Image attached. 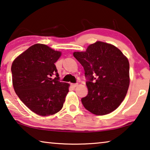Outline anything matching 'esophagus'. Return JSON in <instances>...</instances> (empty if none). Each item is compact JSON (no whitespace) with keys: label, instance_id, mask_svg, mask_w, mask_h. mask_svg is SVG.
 <instances>
[{"label":"esophagus","instance_id":"34e87169","mask_svg":"<svg viewBox=\"0 0 150 150\" xmlns=\"http://www.w3.org/2000/svg\"><path fill=\"white\" fill-rule=\"evenodd\" d=\"M71 86L73 87V88H75L78 86V83H71Z\"/></svg>","mask_w":150,"mask_h":150}]
</instances>
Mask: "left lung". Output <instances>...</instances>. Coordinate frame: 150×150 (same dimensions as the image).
<instances>
[{"mask_svg": "<svg viewBox=\"0 0 150 150\" xmlns=\"http://www.w3.org/2000/svg\"><path fill=\"white\" fill-rule=\"evenodd\" d=\"M73 56L83 67L88 78V94L81 102L85 108L96 115H105L116 110L128 91L129 62L112 44L97 41L84 52Z\"/></svg>", "mask_w": 150, "mask_h": 150, "instance_id": "obj_1", "label": "left lung"}]
</instances>
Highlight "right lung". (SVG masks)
Returning <instances> with one entry per match:
<instances>
[{
	"label": "right lung",
	"instance_id": "1",
	"mask_svg": "<svg viewBox=\"0 0 150 150\" xmlns=\"http://www.w3.org/2000/svg\"><path fill=\"white\" fill-rule=\"evenodd\" d=\"M62 54L45 44L30 46L13 61L12 81L16 94L37 115L46 117L61 110L70 85L58 81L54 63Z\"/></svg>",
	"mask_w": 150,
	"mask_h": 150
}]
</instances>
